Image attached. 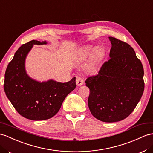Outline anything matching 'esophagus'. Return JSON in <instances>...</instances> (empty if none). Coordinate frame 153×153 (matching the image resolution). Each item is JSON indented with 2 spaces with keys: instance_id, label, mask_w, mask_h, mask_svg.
<instances>
[{
  "instance_id": "34e87169",
  "label": "esophagus",
  "mask_w": 153,
  "mask_h": 153,
  "mask_svg": "<svg viewBox=\"0 0 153 153\" xmlns=\"http://www.w3.org/2000/svg\"><path fill=\"white\" fill-rule=\"evenodd\" d=\"M83 83H84V81L81 77H77V78H76V84H77V86L83 85Z\"/></svg>"
}]
</instances>
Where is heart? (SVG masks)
Instances as JSON below:
<instances>
[{"mask_svg":"<svg viewBox=\"0 0 153 153\" xmlns=\"http://www.w3.org/2000/svg\"><path fill=\"white\" fill-rule=\"evenodd\" d=\"M94 50V47L92 45H87L86 46L83 50V52H82V57L83 58H86L88 57L90 55H91L92 52ZM103 56V52L102 50L100 49H97L95 50V52H94V59L97 61L101 59V58Z\"/></svg>","mask_w":153,"mask_h":153,"instance_id":"heart-1","label":"heart"}]
</instances>
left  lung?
<instances>
[{
	"label": "left lung",
	"mask_w": 153,
	"mask_h": 153,
	"mask_svg": "<svg viewBox=\"0 0 153 153\" xmlns=\"http://www.w3.org/2000/svg\"><path fill=\"white\" fill-rule=\"evenodd\" d=\"M110 59L96 76L88 77V100L91 114L104 122L126 118L134 110L144 91L143 68L134 49L127 43L109 37Z\"/></svg>",
	"instance_id": "obj_1"
}]
</instances>
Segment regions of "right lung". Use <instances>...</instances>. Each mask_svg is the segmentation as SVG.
<instances>
[{"label":"right lung","instance_id":"right-lung-1","mask_svg":"<svg viewBox=\"0 0 153 153\" xmlns=\"http://www.w3.org/2000/svg\"><path fill=\"white\" fill-rule=\"evenodd\" d=\"M46 43L32 40L22 45L15 52L5 72L4 89L7 97L19 114L31 120H45L54 116L65 97L76 87L75 77L67 83L53 79L40 82L27 74V55L33 45Z\"/></svg>","mask_w":153,"mask_h":153}]
</instances>
